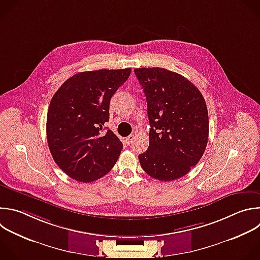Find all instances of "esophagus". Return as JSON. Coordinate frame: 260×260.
<instances>
[{
	"instance_id": "34e87169",
	"label": "esophagus",
	"mask_w": 260,
	"mask_h": 260,
	"mask_svg": "<svg viewBox=\"0 0 260 260\" xmlns=\"http://www.w3.org/2000/svg\"><path fill=\"white\" fill-rule=\"evenodd\" d=\"M134 139H135V136H134V135H129V136H128V137L125 139V142H126V144H127V145H131V144L133 143Z\"/></svg>"
}]
</instances>
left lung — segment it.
Here are the masks:
<instances>
[{
  "label": "left lung",
  "instance_id": "left-lung-1",
  "mask_svg": "<svg viewBox=\"0 0 260 260\" xmlns=\"http://www.w3.org/2000/svg\"><path fill=\"white\" fill-rule=\"evenodd\" d=\"M150 123L149 147L139 155L150 177L169 182L186 176L199 162L208 142L209 119L198 88L164 68H136Z\"/></svg>",
  "mask_w": 260,
  "mask_h": 260
}]
</instances>
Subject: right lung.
<instances>
[{"label":"right lung","mask_w":260,"mask_h":260,"mask_svg":"<svg viewBox=\"0 0 260 260\" xmlns=\"http://www.w3.org/2000/svg\"><path fill=\"white\" fill-rule=\"evenodd\" d=\"M132 69L83 71L69 77L53 96L47 115V140L57 165L82 183L94 182L112 169L123 148L106 129L110 99Z\"/></svg>","instance_id":"obj_1"}]
</instances>
